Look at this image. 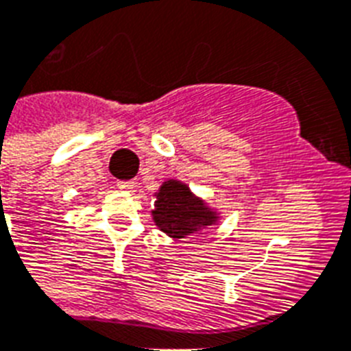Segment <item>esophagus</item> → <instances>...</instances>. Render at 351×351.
Instances as JSON below:
<instances>
[{
	"label": "esophagus",
	"mask_w": 351,
	"mask_h": 351,
	"mask_svg": "<svg viewBox=\"0 0 351 351\" xmlns=\"http://www.w3.org/2000/svg\"><path fill=\"white\" fill-rule=\"evenodd\" d=\"M117 186L124 191H133V188L136 186V181H119L117 182Z\"/></svg>",
	"instance_id": "esophagus-1"
}]
</instances>
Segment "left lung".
<instances>
[{
	"mask_svg": "<svg viewBox=\"0 0 351 351\" xmlns=\"http://www.w3.org/2000/svg\"><path fill=\"white\" fill-rule=\"evenodd\" d=\"M154 195L152 220L158 229L173 239L199 234L206 227L215 226L220 218V215L197 197L188 184L178 179L165 181Z\"/></svg>",
	"mask_w": 351,
	"mask_h": 351,
	"instance_id": "8db88e82",
	"label": "left lung"
}]
</instances>
